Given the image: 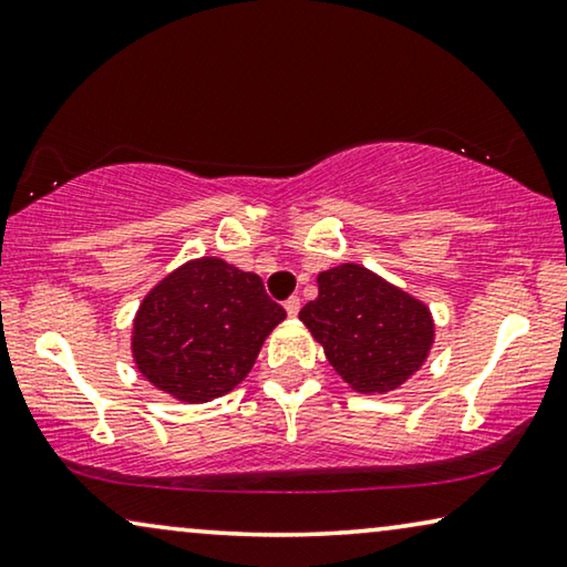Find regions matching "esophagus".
Wrapping results in <instances>:
<instances>
[{
	"mask_svg": "<svg viewBox=\"0 0 567 567\" xmlns=\"http://www.w3.org/2000/svg\"><path fill=\"white\" fill-rule=\"evenodd\" d=\"M284 307H286V315H289V317H297V315H299V309H301V299H299V297H291L289 301L284 303Z\"/></svg>",
	"mask_w": 567,
	"mask_h": 567,
	"instance_id": "34e87169",
	"label": "esophagus"
}]
</instances>
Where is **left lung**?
<instances>
[{"mask_svg": "<svg viewBox=\"0 0 567 567\" xmlns=\"http://www.w3.org/2000/svg\"><path fill=\"white\" fill-rule=\"evenodd\" d=\"M317 286L299 319L350 389L389 393L430 358L434 319L424 301L360 264L322 270Z\"/></svg>", "mask_w": 567, "mask_h": 567, "instance_id": "1", "label": "left lung"}]
</instances>
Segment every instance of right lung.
<instances>
[{
  "label": "right lung",
  "mask_w": 567,
  "mask_h": 567,
  "mask_svg": "<svg viewBox=\"0 0 567 567\" xmlns=\"http://www.w3.org/2000/svg\"><path fill=\"white\" fill-rule=\"evenodd\" d=\"M286 319L260 276L204 256L153 286L133 319V360L163 393L204 404L245 381L260 348Z\"/></svg>",
  "instance_id": "obj_1"
}]
</instances>
